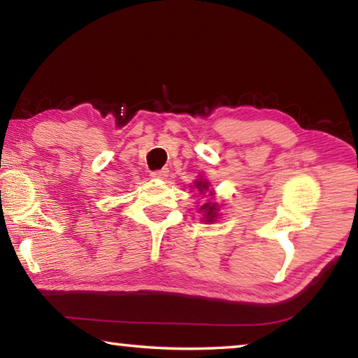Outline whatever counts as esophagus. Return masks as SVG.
Here are the masks:
<instances>
[{
    "mask_svg": "<svg viewBox=\"0 0 358 358\" xmlns=\"http://www.w3.org/2000/svg\"><path fill=\"white\" fill-rule=\"evenodd\" d=\"M168 174H169L168 169L163 168V169H158V171H154L150 176H152V178H154V179H166Z\"/></svg>",
    "mask_w": 358,
    "mask_h": 358,
    "instance_id": "34e87169",
    "label": "esophagus"
}]
</instances>
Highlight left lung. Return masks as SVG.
I'll return each instance as SVG.
<instances>
[{
  "mask_svg": "<svg viewBox=\"0 0 358 358\" xmlns=\"http://www.w3.org/2000/svg\"><path fill=\"white\" fill-rule=\"evenodd\" d=\"M195 187L198 190H200L201 193L204 192V190H208L209 189V182H206V180H203V179H198V180H195ZM200 210H203L204 213V222H214L215 219H217V203H206V204H203V206L200 208Z\"/></svg>",
  "mask_w": 358,
  "mask_h": 358,
  "instance_id": "1",
  "label": "left lung"
}]
</instances>
